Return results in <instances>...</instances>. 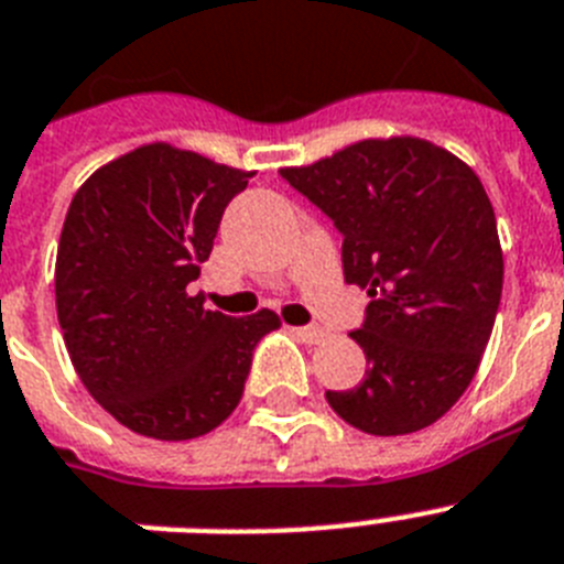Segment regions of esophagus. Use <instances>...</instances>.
Here are the masks:
<instances>
[{
	"label": "esophagus",
	"instance_id": "esophagus-1",
	"mask_svg": "<svg viewBox=\"0 0 564 564\" xmlns=\"http://www.w3.org/2000/svg\"><path fill=\"white\" fill-rule=\"evenodd\" d=\"M293 336L302 341H307V345H319V341L325 339L328 334H325L322 328H316V325H305V328H293Z\"/></svg>",
	"mask_w": 564,
	"mask_h": 564
}]
</instances>
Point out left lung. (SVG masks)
<instances>
[{"label": "left lung", "instance_id": "obj_1", "mask_svg": "<svg viewBox=\"0 0 564 564\" xmlns=\"http://www.w3.org/2000/svg\"><path fill=\"white\" fill-rule=\"evenodd\" d=\"M282 180L341 234L348 285L368 291L350 339L368 370L328 391L336 416L402 436L445 416L474 379L502 300V248L482 182L413 137L365 139Z\"/></svg>", "mask_w": 564, "mask_h": 564}]
</instances>
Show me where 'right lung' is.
Wrapping results in <instances>:
<instances>
[{
    "label": "right lung",
    "instance_id": "obj_1",
    "mask_svg": "<svg viewBox=\"0 0 564 564\" xmlns=\"http://www.w3.org/2000/svg\"><path fill=\"white\" fill-rule=\"evenodd\" d=\"M253 171L165 142L113 159L76 191L56 253V314L90 397L153 440H196L242 399L279 316L208 311L187 285Z\"/></svg>",
    "mask_w": 564,
    "mask_h": 564
}]
</instances>
